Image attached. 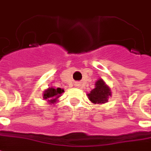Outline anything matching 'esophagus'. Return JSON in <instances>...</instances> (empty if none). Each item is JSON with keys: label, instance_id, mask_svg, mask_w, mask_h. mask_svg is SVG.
<instances>
[{"label": "esophagus", "instance_id": "obj_1", "mask_svg": "<svg viewBox=\"0 0 151 151\" xmlns=\"http://www.w3.org/2000/svg\"><path fill=\"white\" fill-rule=\"evenodd\" d=\"M76 86H79V84H76Z\"/></svg>", "mask_w": 151, "mask_h": 151}]
</instances>
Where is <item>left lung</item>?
Wrapping results in <instances>:
<instances>
[{"label":"left lung","mask_w":151,"mask_h":151,"mask_svg":"<svg viewBox=\"0 0 151 151\" xmlns=\"http://www.w3.org/2000/svg\"><path fill=\"white\" fill-rule=\"evenodd\" d=\"M88 99L94 104H103L108 101V98L111 96V88L106 84L103 80L99 79L95 83V88L88 93Z\"/></svg>","instance_id":"1"}]
</instances>
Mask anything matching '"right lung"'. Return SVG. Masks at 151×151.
<instances>
[{
    "instance_id": "obj_1",
    "label": "right lung",
    "mask_w": 151,
    "mask_h": 151,
    "mask_svg": "<svg viewBox=\"0 0 151 151\" xmlns=\"http://www.w3.org/2000/svg\"><path fill=\"white\" fill-rule=\"evenodd\" d=\"M63 92L64 90L62 89L61 88H55L53 87H50L47 88L46 90L44 91L43 98L45 100H47V101H49L50 103H54Z\"/></svg>"
}]
</instances>
